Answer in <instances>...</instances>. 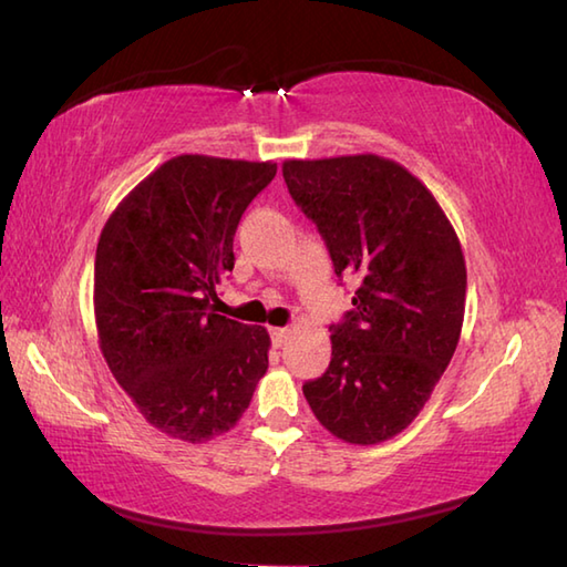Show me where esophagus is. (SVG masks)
I'll use <instances>...</instances> for the list:
<instances>
[{"label":"esophagus","instance_id":"1","mask_svg":"<svg viewBox=\"0 0 567 567\" xmlns=\"http://www.w3.org/2000/svg\"><path fill=\"white\" fill-rule=\"evenodd\" d=\"M270 337H272V343H275V347L280 349V347H285L287 337H290V329H285V327H275V329H270Z\"/></svg>","mask_w":567,"mask_h":567}]
</instances>
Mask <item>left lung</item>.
<instances>
[{
  "mask_svg": "<svg viewBox=\"0 0 567 567\" xmlns=\"http://www.w3.org/2000/svg\"><path fill=\"white\" fill-rule=\"evenodd\" d=\"M285 184L353 275V309L331 327L327 373L302 385L317 420L349 445L403 432L457 349L467 265L445 210L405 166L379 154L287 159Z\"/></svg>",
  "mask_w": 567,
  "mask_h": 567,
  "instance_id": "8db88e82",
  "label": "left lung"
}]
</instances>
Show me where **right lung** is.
<instances>
[{
  "label": "right lung",
  "instance_id": "add662e5",
  "mask_svg": "<svg viewBox=\"0 0 567 567\" xmlns=\"http://www.w3.org/2000/svg\"><path fill=\"white\" fill-rule=\"evenodd\" d=\"M275 162L182 154L122 198L100 233L93 307L100 351L152 427L208 442L238 423L268 371L270 334L216 315L243 210Z\"/></svg>",
  "mask_w": 567,
  "mask_h": 567
}]
</instances>
